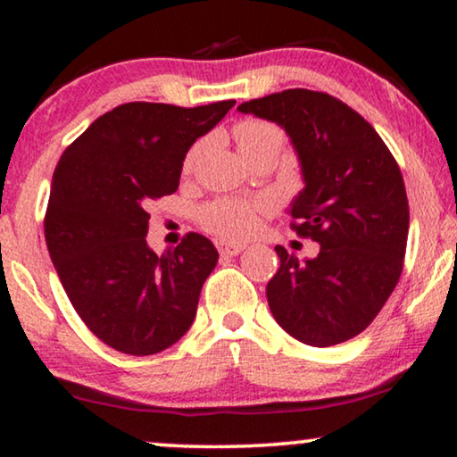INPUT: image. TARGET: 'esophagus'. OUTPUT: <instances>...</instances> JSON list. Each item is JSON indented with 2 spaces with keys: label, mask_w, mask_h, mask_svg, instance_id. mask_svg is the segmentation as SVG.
Instances as JSON below:
<instances>
[{
  "label": "esophagus",
  "mask_w": 457,
  "mask_h": 457,
  "mask_svg": "<svg viewBox=\"0 0 457 457\" xmlns=\"http://www.w3.org/2000/svg\"><path fill=\"white\" fill-rule=\"evenodd\" d=\"M216 247L218 252H220V255H224V258H233V255H239L243 249H245V245H241V243H230V241H216Z\"/></svg>",
  "instance_id": "obj_1"
}]
</instances>
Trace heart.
Returning a JSON list of instances; mask_svg holds the SVG:
<instances>
[{"label":"heart","instance_id":"1","mask_svg":"<svg viewBox=\"0 0 457 457\" xmlns=\"http://www.w3.org/2000/svg\"><path fill=\"white\" fill-rule=\"evenodd\" d=\"M235 139L241 154L258 152L262 147H277L280 149L285 141L283 130L274 127L270 122L262 120H243L235 127ZM197 149L187 155L185 168H191L195 160ZM270 208V204L264 199L258 202H247V199L227 197L212 202L202 212L204 227L212 233L222 237V239H241V237L252 235L258 227V214Z\"/></svg>","mask_w":457,"mask_h":457}]
</instances>
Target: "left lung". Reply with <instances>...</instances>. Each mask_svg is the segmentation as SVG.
<instances>
[{"instance_id":"8db88e82","label":"left lung","mask_w":457,"mask_h":457,"mask_svg":"<svg viewBox=\"0 0 457 457\" xmlns=\"http://www.w3.org/2000/svg\"><path fill=\"white\" fill-rule=\"evenodd\" d=\"M285 129L303 189L291 227L320 245L299 262L277 245L280 268L266 287L270 312L291 337L328 347L360 335L402 277L410 208L402 172L377 130L328 93L287 89L241 104Z\"/></svg>"}]
</instances>
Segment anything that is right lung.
Masks as SVG:
<instances>
[{
	"label": "right lung",
	"mask_w": 457,
	"mask_h": 457,
	"mask_svg": "<svg viewBox=\"0 0 457 457\" xmlns=\"http://www.w3.org/2000/svg\"><path fill=\"white\" fill-rule=\"evenodd\" d=\"M235 105L122 104L66 147L54 170L46 241L68 299L93 335L130 355L174 345L195 320L218 252L189 233L147 245V204L179 189L185 155Z\"/></svg>",
	"instance_id": "add662e5"
}]
</instances>
